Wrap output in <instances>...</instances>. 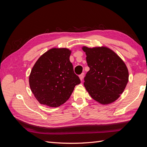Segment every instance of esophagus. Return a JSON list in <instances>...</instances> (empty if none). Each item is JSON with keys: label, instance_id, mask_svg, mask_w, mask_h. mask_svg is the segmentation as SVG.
Returning a JSON list of instances; mask_svg holds the SVG:
<instances>
[{"label": "esophagus", "instance_id": "34e87169", "mask_svg": "<svg viewBox=\"0 0 147 147\" xmlns=\"http://www.w3.org/2000/svg\"><path fill=\"white\" fill-rule=\"evenodd\" d=\"M83 77H84V74H83H83H82L81 75H80L79 78H80V80H81V81H82V80H83Z\"/></svg>", "mask_w": 147, "mask_h": 147}]
</instances>
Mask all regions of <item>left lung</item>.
I'll return each instance as SVG.
<instances>
[{"mask_svg": "<svg viewBox=\"0 0 147 147\" xmlns=\"http://www.w3.org/2000/svg\"><path fill=\"white\" fill-rule=\"evenodd\" d=\"M90 70L84 77V86L92 98L102 105L117 100L129 81L126 65L116 53L102 46H83Z\"/></svg>", "mask_w": 147, "mask_h": 147, "instance_id": "8db88e82", "label": "left lung"}]
</instances>
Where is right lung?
<instances>
[{
	"mask_svg": "<svg viewBox=\"0 0 147 147\" xmlns=\"http://www.w3.org/2000/svg\"><path fill=\"white\" fill-rule=\"evenodd\" d=\"M72 51L53 48L39 57L29 75L31 91L40 104L57 107L67 100L80 83L69 57Z\"/></svg>",
	"mask_w": 147,
	"mask_h": 147,
	"instance_id": "add662e5",
	"label": "right lung"
}]
</instances>
